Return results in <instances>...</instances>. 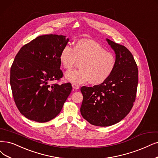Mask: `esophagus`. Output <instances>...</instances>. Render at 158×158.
Segmentation results:
<instances>
[{
  "label": "esophagus",
  "instance_id": "obj_1",
  "mask_svg": "<svg viewBox=\"0 0 158 158\" xmlns=\"http://www.w3.org/2000/svg\"><path fill=\"white\" fill-rule=\"evenodd\" d=\"M72 87H73V89H74V90H78L79 89V86L77 85H76V84H72Z\"/></svg>",
  "mask_w": 158,
  "mask_h": 158
}]
</instances>
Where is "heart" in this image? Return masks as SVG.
<instances>
[{
  "mask_svg": "<svg viewBox=\"0 0 158 158\" xmlns=\"http://www.w3.org/2000/svg\"><path fill=\"white\" fill-rule=\"evenodd\" d=\"M60 60L66 69H71L79 62V69L65 73L66 80L74 84L88 81L92 85L102 84L110 77L116 66V58L113 53L94 41L87 39L78 40L73 49L68 45L64 47Z\"/></svg>",
  "mask_w": 158,
  "mask_h": 158,
  "instance_id": "heart-1",
  "label": "heart"
}]
</instances>
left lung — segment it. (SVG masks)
Segmentation results:
<instances>
[{
	"label": "left lung",
	"instance_id": "left-lung-1",
	"mask_svg": "<svg viewBox=\"0 0 158 158\" xmlns=\"http://www.w3.org/2000/svg\"><path fill=\"white\" fill-rule=\"evenodd\" d=\"M106 41L115 53L113 72L102 84L81 88V115L90 124L101 127L112 126L126 117L135 100L138 85V68L131 52L109 39Z\"/></svg>",
	"mask_w": 158,
	"mask_h": 158
}]
</instances>
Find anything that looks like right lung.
<instances>
[{
	"instance_id": "right-lung-1",
	"label": "right lung",
	"mask_w": 158,
	"mask_h": 158,
	"mask_svg": "<svg viewBox=\"0 0 158 158\" xmlns=\"http://www.w3.org/2000/svg\"><path fill=\"white\" fill-rule=\"evenodd\" d=\"M68 42L62 35L40 36L23 45L15 56L10 85L17 107L27 118L46 122L60 113L72 85L49 83L62 77L60 55Z\"/></svg>"
}]
</instances>
